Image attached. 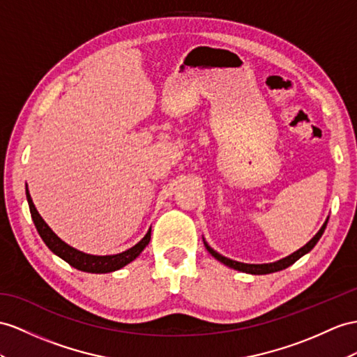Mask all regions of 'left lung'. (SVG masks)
<instances>
[{
  "label": "left lung",
  "mask_w": 357,
  "mask_h": 357,
  "mask_svg": "<svg viewBox=\"0 0 357 357\" xmlns=\"http://www.w3.org/2000/svg\"><path fill=\"white\" fill-rule=\"evenodd\" d=\"M327 222H328V218L324 222V225L321 226V229H319V231L315 234L314 238L310 240L309 243H306V244L303 245V248L298 249V250L294 252V253H291L289 257H287V258L279 259V261H276V262H270V264H244V262H238V261H232V259H229V258L223 257V255L217 253L214 249L209 248V245L205 243V240H204V243H205L206 250H208L209 253H211L217 261H220L222 264H225V266H227V267H231V268H234V270H238V271H243V273H249V274H270V273L280 271V270H283V268H287V267L292 266V264H294L297 259H300L301 257H303V255H306L307 252L312 250V249L315 248V244L318 243V240L321 238V235L324 234Z\"/></svg>",
  "instance_id": "obj_1"
}]
</instances>
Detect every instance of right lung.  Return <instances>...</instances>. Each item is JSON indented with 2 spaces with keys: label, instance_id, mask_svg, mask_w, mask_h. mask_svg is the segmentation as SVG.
Here are the masks:
<instances>
[{
  "label": "right lung",
  "instance_id": "obj_1",
  "mask_svg": "<svg viewBox=\"0 0 357 357\" xmlns=\"http://www.w3.org/2000/svg\"><path fill=\"white\" fill-rule=\"evenodd\" d=\"M26 200H29V206H30V213L31 218L34 222L36 229H38L40 238L43 243L48 245V249L56 253L57 257H60L63 261H66L69 266H72L77 270L81 271H87V273H109V271H116L119 268L125 267L126 264H130L134 261L139 255L143 252L146 245L151 241V229L148 231L143 238L132 245L131 249H128L122 253L117 255H107V257H96V255H87L84 252H79L74 248H70L69 244L65 241H61L59 236L52 232L51 227L45 223L43 218L36 209L31 196L29 193V188H26Z\"/></svg>",
  "mask_w": 357,
  "mask_h": 357
}]
</instances>
